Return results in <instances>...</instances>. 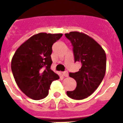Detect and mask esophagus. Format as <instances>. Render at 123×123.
Listing matches in <instances>:
<instances>
[{
  "label": "esophagus",
  "mask_w": 123,
  "mask_h": 123,
  "mask_svg": "<svg viewBox=\"0 0 123 123\" xmlns=\"http://www.w3.org/2000/svg\"><path fill=\"white\" fill-rule=\"evenodd\" d=\"M62 75H63L64 77H68V76H69V73H68V71H64L63 73H62Z\"/></svg>",
  "instance_id": "obj_1"
}]
</instances>
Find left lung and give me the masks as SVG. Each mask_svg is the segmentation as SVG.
<instances>
[{"mask_svg": "<svg viewBox=\"0 0 123 123\" xmlns=\"http://www.w3.org/2000/svg\"><path fill=\"white\" fill-rule=\"evenodd\" d=\"M65 36L73 45L75 62L82 64L79 71L69 73V77L77 82V87L66 94L72 99H83L91 95L103 80L106 71V54L94 39L86 34L70 32Z\"/></svg>", "mask_w": 123, "mask_h": 123, "instance_id": "obj_1", "label": "left lung"}]
</instances>
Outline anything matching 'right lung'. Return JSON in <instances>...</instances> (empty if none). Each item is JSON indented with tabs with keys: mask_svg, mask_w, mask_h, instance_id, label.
<instances>
[{
	"mask_svg": "<svg viewBox=\"0 0 123 123\" xmlns=\"http://www.w3.org/2000/svg\"><path fill=\"white\" fill-rule=\"evenodd\" d=\"M62 34L41 32L32 36L16 50L11 60V70L18 87L28 97L44 98L53 81L59 77L50 69L52 45Z\"/></svg>",
	"mask_w": 123,
	"mask_h": 123,
	"instance_id": "1",
	"label": "right lung"
}]
</instances>
